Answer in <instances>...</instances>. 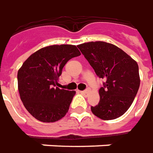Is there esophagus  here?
I'll return each instance as SVG.
<instances>
[{
	"mask_svg": "<svg viewBox=\"0 0 153 153\" xmlns=\"http://www.w3.org/2000/svg\"><path fill=\"white\" fill-rule=\"evenodd\" d=\"M81 93H82V95H84V96H86V95H87V94L89 93V91L88 90H85V91H81Z\"/></svg>",
	"mask_w": 153,
	"mask_h": 153,
	"instance_id": "34e87169",
	"label": "esophagus"
}]
</instances>
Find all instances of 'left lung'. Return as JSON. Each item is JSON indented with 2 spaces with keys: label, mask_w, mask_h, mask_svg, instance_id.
I'll list each match as a JSON object with an SVG mask.
<instances>
[{
  "label": "left lung",
  "mask_w": 153,
  "mask_h": 153,
  "mask_svg": "<svg viewBox=\"0 0 153 153\" xmlns=\"http://www.w3.org/2000/svg\"><path fill=\"white\" fill-rule=\"evenodd\" d=\"M78 48L100 78V102L91 111L103 120L119 118L134 101L140 85L137 62L114 44L96 41L79 44Z\"/></svg>",
  "instance_id": "8db88e82"
}]
</instances>
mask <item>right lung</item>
<instances>
[{
	"instance_id": "1",
	"label": "right lung",
	"mask_w": 153,
	"mask_h": 153,
	"mask_svg": "<svg viewBox=\"0 0 153 153\" xmlns=\"http://www.w3.org/2000/svg\"><path fill=\"white\" fill-rule=\"evenodd\" d=\"M80 55L75 45H51L30 55L19 68L17 74L19 96L36 120L53 123L68 113L76 91L56 85L65 64Z\"/></svg>"
}]
</instances>
